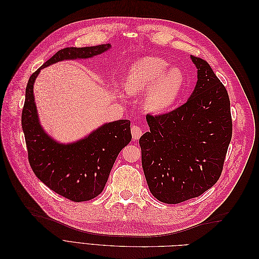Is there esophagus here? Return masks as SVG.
I'll return each mask as SVG.
<instances>
[{"label": "esophagus", "mask_w": 259, "mask_h": 259, "mask_svg": "<svg viewBox=\"0 0 259 259\" xmlns=\"http://www.w3.org/2000/svg\"><path fill=\"white\" fill-rule=\"evenodd\" d=\"M143 135V130L142 127L137 126V125H134V126H132V136L134 139H139Z\"/></svg>", "instance_id": "34e87169"}]
</instances>
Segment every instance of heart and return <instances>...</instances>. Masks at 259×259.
Masks as SVG:
<instances>
[{
	"mask_svg": "<svg viewBox=\"0 0 259 259\" xmlns=\"http://www.w3.org/2000/svg\"><path fill=\"white\" fill-rule=\"evenodd\" d=\"M160 57H144L133 64L124 81V89L131 95L145 93L143 106L149 113L160 114L174 106L182 95L186 76L179 67Z\"/></svg>",
	"mask_w": 259,
	"mask_h": 259,
	"instance_id": "heart-1",
	"label": "heart"
}]
</instances>
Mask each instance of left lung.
I'll return each instance as SVG.
<instances>
[{
	"label": "left lung",
	"instance_id": "1",
	"mask_svg": "<svg viewBox=\"0 0 259 259\" xmlns=\"http://www.w3.org/2000/svg\"><path fill=\"white\" fill-rule=\"evenodd\" d=\"M198 81L187 103L169 113L147 115L140 137L149 190L167 204L197 198L221 177L232 135L230 100L205 60L190 56Z\"/></svg>",
	"mask_w": 259,
	"mask_h": 259
}]
</instances>
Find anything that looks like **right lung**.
Returning a JSON list of instances; mask_svg holds the SVG:
<instances>
[{
	"instance_id": "add662e5",
	"label": "right lung",
	"mask_w": 259,
	"mask_h": 259,
	"mask_svg": "<svg viewBox=\"0 0 259 259\" xmlns=\"http://www.w3.org/2000/svg\"><path fill=\"white\" fill-rule=\"evenodd\" d=\"M110 49L111 44H101L61 50L30 76L26 88L21 124L31 168L50 189L74 202L92 200L103 192L117 154L132 140L131 122H108L75 142H58L41 124L34 82L46 67L64 60L93 58Z\"/></svg>"
}]
</instances>
